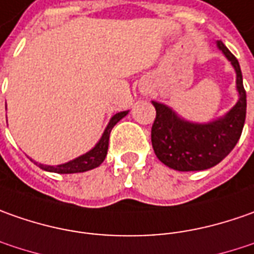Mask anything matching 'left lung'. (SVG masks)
I'll list each match as a JSON object with an SVG mask.
<instances>
[{"label": "left lung", "mask_w": 254, "mask_h": 254, "mask_svg": "<svg viewBox=\"0 0 254 254\" xmlns=\"http://www.w3.org/2000/svg\"><path fill=\"white\" fill-rule=\"evenodd\" d=\"M218 48L236 70L239 101L223 118L198 125L180 119L173 111L154 102L156 118L152 125V144L157 159L179 171H198L214 167L231 153L243 130L246 119V91L241 66L231 50L218 40Z\"/></svg>", "instance_id": "1"}]
</instances>
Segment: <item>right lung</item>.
Masks as SVG:
<instances>
[{"label":"right lung","instance_id":"right-lung-1","mask_svg":"<svg viewBox=\"0 0 254 254\" xmlns=\"http://www.w3.org/2000/svg\"><path fill=\"white\" fill-rule=\"evenodd\" d=\"M127 114V111L124 112H118L115 114L112 119L110 121L108 127L105 129L104 135L100 139V142L95 144V147L90 150L88 153L83 154L80 157H77L71 162L64 163V164H59V166H45V164H39L40 169L46 171H53V173H59V174H71V173H83V171H88L98 167L101 163L104 162L107 152H108V140H110V133L112 127L118 124L121 119L124 118Z\"/></svg>","mask_w":254,"mask_h":254}]
</instances>
